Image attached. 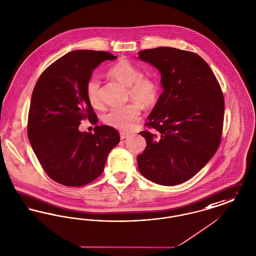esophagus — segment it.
<instances>
[{
  "label": "esophagus",
  "mask_w": 256,
  "mask_h": 256,
  "mask_svg": "<svg viewBox=\"0 0 256 256\" xmlns=\"http://www.w3.org/2000/svg\"><path fill=\"white\" fill-rule=\"evenodd\" d=\"M129 136H130V134H128V133H120V138H122V140H125V138H127Z\"/></svg>",
  "instance_id": "1"
}]
</instances>
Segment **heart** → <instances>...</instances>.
Masks as SVG:
<instances>
[{"instance_id": "heart-1", "label": "heart", "mask_w": 256, "mask_h": 256, "mask_svg": "<svg viewBox=\"0 0 256 256\" xmlns=\"http://www.w3.org/2000/svg\"><path fill=\"white\" fill-rule=\"evenodd\" d=\"M107 73L128 86L129 97L146 106L153 105L159 98L161 86L158 79L152 75L142 74L140 68L127 60L116 62L108 68ZM86 94L92 107L101 106L100 81L97 77H90L86 82ZM140 106L136 103H129L122 107L110 108L103 116V122L114 129L130 131L140 120Z\"/></svg>"}]
</instances>
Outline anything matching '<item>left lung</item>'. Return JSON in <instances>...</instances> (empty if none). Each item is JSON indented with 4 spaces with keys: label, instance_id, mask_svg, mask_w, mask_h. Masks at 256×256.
<instances>
[{
    "label": "left lung",
    "instance_id": "8db88e82",
    "mask_svg": "<svg viewBox=\"0 0 256 256\" xmlns=\"http://www.w3.org/2000/svg\"><path fill=\"white\" fill-rule=\"evenodd\" d=\"M161 72L164 92L140 134L146 148L138 156V170L164 186L196 174L220 146L224 98L208 64L198 54L172 47L138 52Z\"/></svg>",
    "mask_w": 256,
    "mask_h": 256
}]
</instances>
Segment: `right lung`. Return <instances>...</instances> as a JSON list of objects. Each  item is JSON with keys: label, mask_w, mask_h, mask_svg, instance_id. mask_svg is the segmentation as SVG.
<instances>
[{"label": "right lung", "mask_w": 256, "mask_h": 256, "mask_svg": "<svg viewBox=\"0 0 256 256\" xmlns=\"http://www.w3.org/2000/svg\"><path fill=\"white\" fill-rule=\"evenodd\" d=\"M108 52L76 50L41 73L30 100L27 132L41 166L54 182L82 187L104 170L110 151L120 140L116 129L96 125L94 133L80 132L82 120L98 118L86 94V84Z\"/></svg>", "instance_id": "right-lung-1"}]
</instances>
